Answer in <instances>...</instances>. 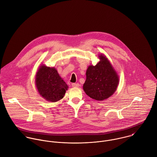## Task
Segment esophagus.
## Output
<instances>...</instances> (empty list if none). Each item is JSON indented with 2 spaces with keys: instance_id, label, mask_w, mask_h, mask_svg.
Wrapping results in <instances>:
<instances>
[{
  "instance_id": "34e87169",
  "label": "esophagus",
  "mask_w": 157,
  "mask_h": 157,
  "mask_svg": "<svg viewBox=\"0 0 157 157\" xmlns=\"http://www.w3.org/2000/svg\"><path fill=\"white\" fill-rule=\"evenodd\" d=\"M71 86L73 87H78L79 86V84L78 83H73L71 84Z\"/></svg>"
}]
</instances>
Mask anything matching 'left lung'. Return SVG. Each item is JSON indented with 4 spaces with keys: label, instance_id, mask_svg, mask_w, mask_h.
<instances>
[{
    "label": "left lung",
    "instance_id": "left-lung-1",
    "mask_svg": "<svg viewBox=\"0 0 157 157\" xmlns=\"http://www.w3.org/2000/svg\"><path fill=\"white\" fill-rule=\"evenodd\" d=\"M99 58L100 62L96 65H90L87 69L83 89L90 98L101 101L115 92L119 78L106 57L101 54Z\"/></svg>",
    "mask_w": 157,
    "mask_h": 157
}]
</instances>
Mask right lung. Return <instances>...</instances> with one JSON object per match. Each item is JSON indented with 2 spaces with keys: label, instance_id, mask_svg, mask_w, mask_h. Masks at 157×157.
I'll return each mask as SVG.
<instances>
[{
  "label": "right lung",
  "instance_id": "1",
  "mask_svg": "<svg viewBox=\"0 0 157 157\" xmlns=\"http://www.w3.org/2000/svg\"><path fill=\"white\" fill-rule=\"evenodd\" d=\"M35 84L39 94L47 101L56 102L64 97L68 86L54 67L41 65L35 76Z\"/></svg>",
  "mask_w": 157,
  "mask_h": 157
}]
</instances>
